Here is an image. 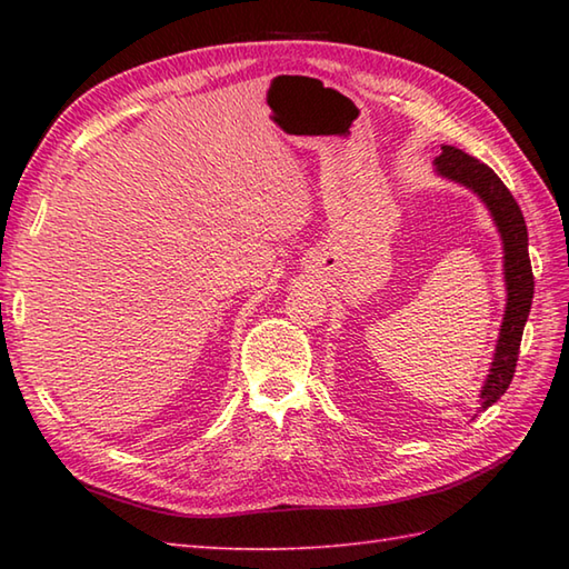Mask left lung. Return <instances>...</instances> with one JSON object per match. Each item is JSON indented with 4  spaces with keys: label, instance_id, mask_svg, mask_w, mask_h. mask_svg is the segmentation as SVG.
Instances as JSON below:
<instances>
[{
    "label": "left lung",
    "instance_id": "obj_1",
    "mask_svg": "<svg viewBox=\"0 0 569 569\" xmlns=\"http://www.w3.org/2000/svg\"><path fill=\"white\" fill-rule=\"evenodd\" d=\"M438 173L450 178L455 183L477 192L481 202L487 204L493 224H497L503 241V278H506V312L497 342V352L489 369V377L481 389L479 403L489 408L509 389L513 379L518 349H521V337L533 303V269L528 259V229L523 212L513 200L511 190L501 183V178L491 171L487 163L477 161L475 156L465 153L462 149L442 147V153L435 159Z\"/></svg>",
    "mask_w": 569,
    "mask_h": 569
}]
</instances>
